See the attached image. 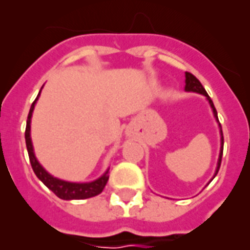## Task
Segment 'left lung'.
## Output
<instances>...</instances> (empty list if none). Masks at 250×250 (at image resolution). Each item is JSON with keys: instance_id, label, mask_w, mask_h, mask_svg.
Here are the masks:
<instances>
[{"instance_id": "8db88e82", "label": "left lung", "mask_w": 250, "mask_h": 250, "mask_svg": "<svg viewBox=\"0 0 250 250\" xmlns=\"http://www.w3.org/2000/svg\"><path fill=\"white\" fill-rule=\"evenodd\" d=\"M186 85H185V89L188 91V92H197V93H202L204 96H206V99L209 100V104L211 109H213V114H214L215 119L218 120V116H217V111H215V107L213 102H211V99L209 98V95L208 92L205 91V88L202 87V84L199 82L197 77L191 75L190 72H186ZM220 131H221V151H220V158H218V163H217V168H215V174L214 177L217 175L218 173V170H220V166H221V159H222V151H224V136H222V130H221V125H220Z\"/></svg>"}]
</instances>
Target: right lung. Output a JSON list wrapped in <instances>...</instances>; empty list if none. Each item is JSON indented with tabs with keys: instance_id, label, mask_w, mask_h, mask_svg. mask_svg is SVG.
<instances>
[{
	"instance_id": "add662e5",
	"label": "right lung",
	"mask_w": 250,
	"mask_h": 250,
	"mask_svg": "<svg viewBox=\"0 0 250 250\" xmlns=\"http://www.w3.org/2000/svg\"><path fill=\"white\" fill-rule=\"evenodd\" d=\"M41 92V91H40ZM40 92L37 95L36 100L32 103L29 109V114H28V120H26V128H25V142H26V150H28V154H29V161L30 165H32V168L33 171L37 175V178L40 179L42 184L45 185L46 188L52 190L53 193L56 194L59 198L62 199H85L91 198V197H95L103 191L104 186L107 185V181H108V171L100 177L96 181L93 182H87V184H75V182H66V181H62V179L55 178L53 175L46 171L45 168L41 166L37 158L35 155V151H33V145H32V139H30V119H32V112L35 109V104L37 102V99L40 96Z\"/></svg>"
}]
</instances>
